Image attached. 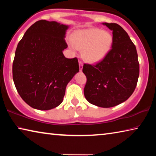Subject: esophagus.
<instances>
[{"label": "esophagus", "instance_id": "1", "mask_svg": "<svg viewBox=\"0 0 156 156\" xmlns=\"http://www.w3.org/2000/svg\"><path fill=\"white\" fill-rule=\"evenodd\" d=\"M83 63L81 61H79V69H80V72H82V70H83Z\"/></svg>", "mask_w": 156, "mask_h": 156}]
</instances>
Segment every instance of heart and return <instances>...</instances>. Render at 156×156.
Here are the masks:
<instances>
[{"label":"heart","mask_w":156,"mask_h":156,"mask_svg":"<svg viewBox=\"0 0 156 156\" xmlns=\"http://www.w3.org/2000/svg\"><path fill=\"white\" fill-rule=\"evenodd\" d=\"M112 34L98 28L79 30L73 34L69 46L73 50L83 49V58L89 62H98L105 58L112 49Z\"/></svg>","instance_id":"heart-1"}]
</instances>
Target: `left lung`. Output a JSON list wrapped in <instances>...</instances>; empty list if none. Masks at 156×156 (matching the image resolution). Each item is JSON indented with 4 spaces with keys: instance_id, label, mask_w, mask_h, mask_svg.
I'll return each mask as SVG.
<instances>
[{
    "instance_id": "1",
    "label": "left lung",
    "mask_w": 156,
    "mask_h": 156,
    "mask_svg": "<svg viewBox=\"0 0 156 156\" xmlns=\"http://www.w3.org/2000/svg\"><path fill=\"white\" fill-rule=\"evenodd\" d=\"M102 25L112 31V48L102 61L83 65L87 77L84 94L91 104L109 108L126 101L133 93L140 66L135 44L125 30L116 23Z\"/></svg>"
}]
</instances>
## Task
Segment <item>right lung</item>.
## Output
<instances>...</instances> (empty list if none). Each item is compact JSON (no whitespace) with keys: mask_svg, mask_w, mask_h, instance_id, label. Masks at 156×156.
Here are the masks:
<instances>
[{"mask_svg":"<svg viewBox=\"0 0 156 156\" xmlns=\"http://www.w3.org/2000/svg\"><path fill=\"white\" fill-rule=\"evenodd\" d=\"M68 28L56 21H37L18 44L13 80L22 99L34 109L49 110L61 104L66 87L79 72L78 59L62 53Z\"/></svg>","mask_w":156,"mask_h":156,"instance_id":"right-lung-1","label":"right lung"}]
</instances>
